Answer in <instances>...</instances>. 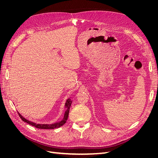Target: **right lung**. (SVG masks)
<instances>
[{"instance_id": "obj_1", "label": "right lung", "mask_w": 158, "mask_h": 158, "mask_svg": "<svg viewBox=\"0 0 158 158\" xmlns=\"http://www.w3.org/2000/svg\"><path fill=\"white\" fill-rule=\"evenodd\" d=\"M71 104H72V101L70 99H68L67 101H66V102L65 103V107L66 108V111L64 113V115L63 119L59 123L51 124V125H47V124H46V125H45V124H36L35 123H33L31 121L27 120V119H26L25 118H23L19 113H18V114H19V116H20V117L21 118V119L23 121H24V122L28 123L29 125H31L33 127H35V128H40V129H54V128H59L61 126H63L64 124L66 122V120H67L68 117H69V109H70Z\"/></svg>"}]
</instances>
